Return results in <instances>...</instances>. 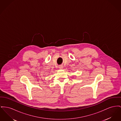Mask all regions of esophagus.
Segmentation results:
<instances>
[{
    "label": "esophagus",
    "instance_id": "1",
    "mask_svg": "<svg viewBox=\"0 0 121 121\" xmlns=\"http://www.w3.org/2000/svg\"><path fill=\"white\" fill-rule=\"evenodd\" d=\"M59 68H60V69H63V65H60L59 66Z\"/></svg>",
    "mask_w": 121,
    "mask_h": 121
}]
</instances>
